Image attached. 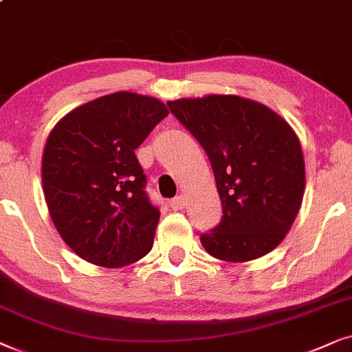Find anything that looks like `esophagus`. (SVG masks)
<instances>
[{"label": "esophagus", "mask_w": 352, "mask_h": 352, "mask_svg": "<svg viewBox=\"0 0 352 352\" xmlns=\"http://www.w3.org/2000/svg\"><path fill=\"white\" fill-rule=\"evenodd\" d=\"M170 206H172L173 210H182V209H185V206H186L185 196H177V198H173V199L170 201Z\"/></svg>", "instance_id": "obj_1"}]
</instances>
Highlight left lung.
<instances>
[{"instance_id": "8db88e82", "label": "left lung", "mask_w": 352, "mask_h": 352, "mask_svg": "<svg viewBox=\"0 0 352 352\" xmlns=\"http://www.w3.org/2000/svg\"><path fill=\"white\" fill-rule=\"evenodd\" d=\"M209 156L223 215L201 245L215 259L248 262L275 250L306 190L302 148L292 125L262 102L236 95L168 101Z\"/></svg>"}]
</instances>
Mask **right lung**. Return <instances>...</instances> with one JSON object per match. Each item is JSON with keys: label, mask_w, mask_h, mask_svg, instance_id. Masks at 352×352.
I'll list each match as a JSON object with an SVG mask.
<instances>
[{"label": "right lung", "mask_w": 352, "mask_h": 352, "mask_svg": "<svg viewBox=\"0 0 352 352\" xmlns=\"http://www.w3.org/2000/svg\"><path fill=\"white\" fill-rule=\"evenodd\" d=\"M167 114L157 98L117 91L67 112L46 138L41 184L50 217L90 264L117 269L151 251L161 214L144 193L135 149Z\"/></svg>", "instance_id": "add662e5"}]
</instances>
